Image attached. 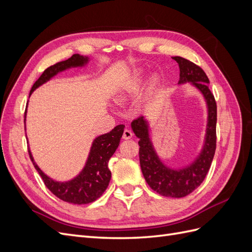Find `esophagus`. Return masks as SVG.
<instances>
[{
	"mask_svg": "<svg viewBox=\"0 0 252 252\" xmlns=\"http://www.w3.org/2000/svg\"><path fill=\"white\" fill-rule=\"evenodd\" d=\"M131 138H132V131L130 130V129H128V128L124 129V131H123V139L129 140V139H131Z\"/></svg>",
	"mask_w": 252,
	"mask_h": 252,
	"instance_id": "esophagus-1",
	"label": "esophagus"
}]
</instances>
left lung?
<instances>
[{
    "mask_svg": "<svg viewBox=\"0 0 252 252\" xmlns=\"http://www.w3.org/2000/svg\"><path fill=\"white\" fill-rule=\"evenodd\" d=\"M180 67L179 83L192 82L204 94L208 105V125L203 151L196 161L181 170L169 169L159 161L148 135L144 117L135 119L131 127L139 141V158L145 180L152 190L169 197H184L199 187L212 163L217 148V102L208 87L209 79L202 68L182 57H172Z\"/></svg>",
    "mask_w": 252,
    "mask_h": 252,
    "instance_id": "left-lung-1",
    "label": "left lung"
}]
</instances>
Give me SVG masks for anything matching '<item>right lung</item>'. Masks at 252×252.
Here are the masks:
<instances>
[{"instance_id": "add662e5", "label": "right lung", "mask_w": 252, "mask_h": 252, "mask_svg": "<svg viewBox=\"0 0 252 252\" xmlns=\"http://www.w3.org/2000/svg\"><path fill=\"white\" fill-rule=\"evenodd\" d=\"M87 61L88 58L86 57L73 55L66 61H62V62H59L46 68L41 77L33 84L29 95L32 94V91L35 88L41 86L45 82H47L58 72L63 71L70 67L83 66L87 63ZM25 120L26 119H24V123ZM124 127V125H118L110 132L97 136L93 143V147H91L86 166L84 167V169L77 178H74L69 182L60 183L49 179L34 163L32 152H30L29 149L28 154L30 159L33 163L34 168L41 175L45 186L53 194L67 203L78 205L89 204L98 199L104 193L106 188L108 187L109 181L111 179V172L108 168V162L119 146L122 135H123Z\"/></svg>"}]
</instances>
